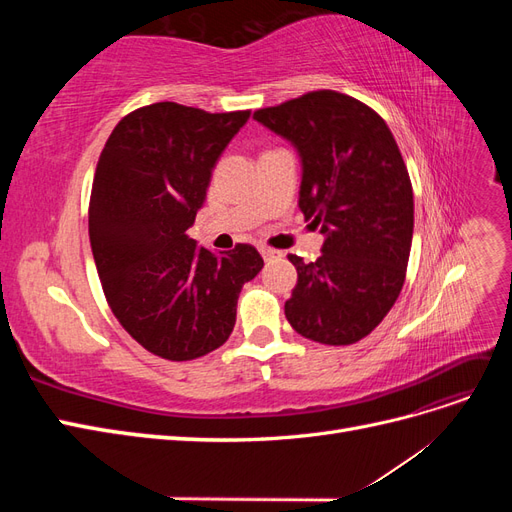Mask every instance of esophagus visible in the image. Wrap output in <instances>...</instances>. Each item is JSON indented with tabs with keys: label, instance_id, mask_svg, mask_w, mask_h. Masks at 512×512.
Returning <instances> with one entry per match:
<instances>
[{
	"label": "esophagus",
	"instance_id": "1",
	"mask_svg": "<svg viewBox=\"0 0 512 512\" xmlns=\"http://www.w3.org/2000/svg\"><path fill=\"white\" fill-rule=\"evenodd\" d=\"M260 254H262V258H265V260H273V258H280L282 256V252L271 250V247H260Z\"/></svg>",
	"mask_w": 512,
	"mask_h": 512
}]
</instances>
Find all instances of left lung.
Segmentation results:
<instances>
[{
    "label": "left lung",
    "mask_w": 512,
    "mask_h": 512,
    "mask_svg": "<svg viewBox=\"0 0 512 512\" xmlns=\"http://www.w3.org/2000/svg\"><path fill=\"white\" fill-rule=\"evenodd\" d=\"M254 119L297 149L299 209L324 235L314 262L288 256L299 280L286 318L320 344L359 342L391 312L410 258L414 198L395 138L367 104L331 89Z\"/></svg>",
    "instance_id": "1"
}]
</instances>
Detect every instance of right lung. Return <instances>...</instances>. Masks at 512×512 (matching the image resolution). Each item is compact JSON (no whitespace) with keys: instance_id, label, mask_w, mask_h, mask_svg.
<instances>
[{"instance_id":"obj_1","label":"right lung","mask_w":512,"mask_h":512,"mask_svg":"<svg viewBox=\"0 0 512 512\" xmlns=\"http://www.w3.org/2000/svg\"><path fill=\"white\" fill-rule=\"evenodd\" d=\"M250 111L158 102L123 117L100 153L89 241L115 318L145 350L192 361L235 329L237 299L260 273L256 247L215 254L188 235L211 173Z\"/></svg>"}]
</instances>
